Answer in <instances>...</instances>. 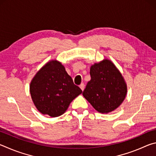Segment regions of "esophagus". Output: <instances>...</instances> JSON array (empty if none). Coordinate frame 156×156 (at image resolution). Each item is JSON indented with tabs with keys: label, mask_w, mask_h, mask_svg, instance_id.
Instances as JSON below:
<instances>
[{
	"label": "esophagus",
	"mask_w": 156,
	"mask_h": 156,
	"mask_svg": "<svg viewBox=\"0 0 156 156\" xmlns=\"http://www.w3.org/2000/svg\"><path fill=\"white\" fill-rule=\"evenodd\" d=\"M80 88L81 89V90H82V91H83V90H84V83H81V84H80Z\"/></svg>",
	"instance_id": "obj_1"
}]
</instances>
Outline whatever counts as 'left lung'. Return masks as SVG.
<instances>
[{
  "mask_svg": "<svg viewBox=\"0 0 156 156\" xmlns=\"http://www.w3.org/2000/svg\"><path fill=\"white\" fill-rule=\"evenodd\" d=\"M91 80L83 95L97 112L114 111L125 100L127 87L122 73L109 59L94 63L90 67Z\"/></svg>",
  "mask_w": 156,
  "mask_h": 156,
  "instance_id": "left-lung-1",
  "label": "left lung"
}]
</instances>
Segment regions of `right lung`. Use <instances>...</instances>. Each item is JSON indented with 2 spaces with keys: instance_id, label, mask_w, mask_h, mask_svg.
Masks as SVG:
<instances>
[{
  "instance_id": "1",
  "label": "right lung",
  "mask_w": 156,
  "mask_h": 156,
  "mask_svg": "<svg viewBox=\"0 0 156 156\" xmlns=\"http://www.w3.org/2000/svg\"><path fill=\"white\" fill-rule=\"evenodd\" d=\"M30 91L36 109L52 118L62 115L83 92L56 60L47 62L36 73L30 83Z\"/></svg>"
}]
</instances>
